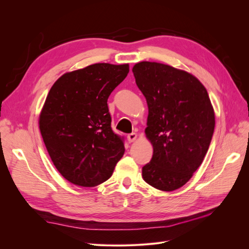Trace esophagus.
<instances>
[{"label": "esophagus", "mask_w": 249, "mask_h": 249, "mask_svg": "<svg viewBox=\"0 0 249 249\" xmlns=\"http://www.w3.org/2000/svg\"><path fill=\"white\" fill-rule=\"evenodd\" d=\"M126 138H127V141H129V142H134L137 138V134L136 133H131V134L127 135Z\"/></svg>", "instance_id": "esophagus-1"}]
</instances>
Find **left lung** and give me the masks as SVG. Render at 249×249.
Masks as SVG:
<instances>
[{"label":"left lung","instance_id":"obj_1","mask_svg":"<svg viewBox=\"0 0 249 249\" xmlns=\"http://www.w3.org/2000/svg\"><path fill=\"white\" fill-rule=\"evenodd\" d=\"M133 73L146 99L145 135L154 147L142 178L156 189L177 190L200 166L212 140L215 114L208 91L193 74L167 64L142 61Z\"/></svg>","mask_w":249,"mask_h":249}]
</instances>
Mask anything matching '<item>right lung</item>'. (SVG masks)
Returning <instances> with one entry per match:
<instances>
[{
    "label": "right lung",
    "instance_id": "right-lung-1",
    "mask_svg": "<svg viewBox=\"0 0 249 249\" xmlns=\"http://www.w3.org/2000/svg\"><path fill=\"white\" fill-rule=\"evenodd\" d=\"M129 71V64L95 63L64 73L50 90L39 130L55 167L73 185L106 182L124 154L107 101Z\"/></svg>",
    "mask_w": 249,
    "mask_h": 249
}]
</instances>
